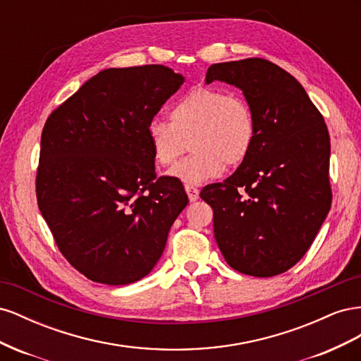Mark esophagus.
<instances>
[{"mask_svg":"<svg viewBox=\"0 0 361 361\" xmlns=\"http://www.w3.org/2000/svg\"><path fill=\"white\" fill-rule=\"evenodd\" d=\"M185 191H187V194H188L190 202H195L199 199V190L192 187V185H190V183L185 185Z\"/></svg>","mask_w":361,"mask_h":361,"instance_id":"esophagus-1","label":"esophagus"}]
</instances>
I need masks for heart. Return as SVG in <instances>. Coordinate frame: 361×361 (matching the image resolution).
<instances>
[{
  "label": "heart",
  "mask_w": 361,
  "mask_h": 361,
  "mask_svg": "<svg viewBox=\"0 0 361 361\" xmlns=\"http://www.w3.org/2000/svg\"><path fill=\"white\" fill-rule=\"evenodd\" d=\"M169 120L152 118L146 134L154 159L173 167L187 152L194 154L173 170V176L199 185L227 167H238L253 152L257 123L244 96L200 85L180 96L169 110Z\"/></svg>",
  "instance_id": "b5f03b06"
}]
</instances>
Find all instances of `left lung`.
Returning <instances> with one entry per match:
<instances>
[{
  "label": "left lung",
  "instance_id": "8db88e82",
  "mask_svg": "<svg viewBox=\"0 0 361 361\" xmlns=\"http://www.w3.org/2000/svg\"><path fill=\"white\" fill-rule=\"evenodd\" d=\"M215 80L243 90L257 138L232 176L200 197L212 207L227 264L247 276H277L307 253L330 211L329 129L302 85L265 59L212 64L206 82Z\"/></svg>",
  "mask_w": 361,
  "mask_h": 361
}]
</instances>
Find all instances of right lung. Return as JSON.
Wrapping results in <instances>:
<instances>
[{
  "mask_svg": "<svg viewBox=\"0 0 361 361\" xmlns=\"http://www.w3.org/2000/svg\"><path fill=\"white\" fill-rule=\"evenodd\" d=\"M183 76L161 64L105 69L64 101L42 130L39 209L60 253L110 286L147 276L188 204L176 178H157L147 123Z\"/></svg>",
  "mask_w": 361,
  "mask_h": 361,
  "instance_id": "obj_1",
  "label": "right lung"
}]
</instances>
